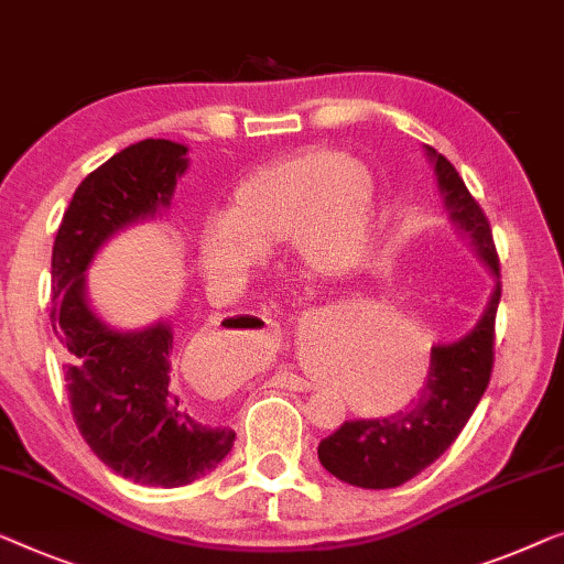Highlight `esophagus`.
I'll list each match as a JSON object with an SVG mask.
<instances>
[{"label": "esophagus", "instance_id": "1", "mask_svg": "<svg viewBox=\"0 0 564 564\" xmlns=\"http://www.w3.org/2000/svg\"><path fill=\"white\" fill-rule=\"evenodd\" d=\"M269 323V321H267ZM276 381L282 383L284 389H292V391H310V389H315V383L313 381H307V379H302V377H295V373H276Z\"/></svg>", "mask_w": 564, "mask_h": 564}]
</instances>
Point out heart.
<instances>
[{
    "label": "heart",
    "instance_id": "1",
    "mask_svg": "<svg viewBox=\"0 0 564 564\" xmlns=\"http://www.w3.org/2000/svg\"><path fill=\"white\" fill-rule=\"evenodd\" d=\"M373 221V181L358 160L333 150H310L276 160L234 187L226 216L208 218L198 231V259L208 280H228L257 262L262 249L288 241L300 264L315 274H340L364 257ZM410 354L383 348L369 381L391 391L406 381ZM427 369L414 358L410 391Z\"/></svg>",
    "mask_w": 564,
    "mask_h": 564
}]
</instances>
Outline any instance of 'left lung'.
Instances as JSON below:
<instances>
[{
	"instance_id": "obj_1",
	"label": "left lung",
	"mask_w": 564,
	"mask_h": 564,
	"mask_svg": "<svg viewBox=\"0 0 564 564\" xmlns=\"http://www.w3.org/2000/svg\"><path fill=\"white\" fill-rule=\"evenodd\" d=\"M440 191L453 221L470 236L488 269L499 276L486 315L468 336L435 346L417 399L391 417L340 424L317 445L323 468L358 488H397L435 463L460 435L491 381L496 358V310L501 300V264L491 224L465 187L451 160L427 147Z\"/></svg>"
}]
</instances>
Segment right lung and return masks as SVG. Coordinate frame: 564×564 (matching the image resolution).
<instances>
[{
    "label": "right lung",
    "instance_id": "1",
    "mask_svg": "<svg viewBox=\"0 0 564 564\" xmlns=\"http://www.w3.org/2000/svg\"><path fill=\"white\" fill-rule=\"evenodd\" d=\"M185 152L170 140H142L113 154L76 187L53 243L51 323L63 346L73 422L113 473L162 488L214 470L231 453L236 432L208 424L177 391L167 325L117 333L96 321L84 272L111 234L167 206L187 167Z\"/></svg>",
    "mask_w": 564,
    "mask_h": 564
}]
</instances>
